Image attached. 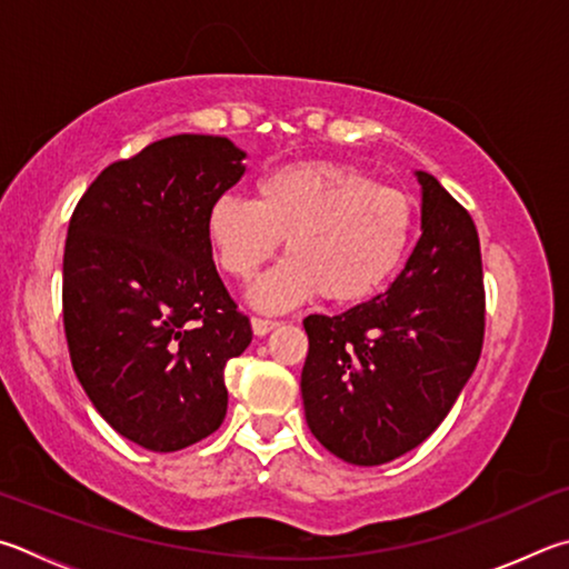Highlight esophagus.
<instances>
[{
	"label": "esophagus",
	"mask_w": 569,
	"mask_h": 569,
	"mask_svg": "<svg viewBox=\"0 0 569 569\" xmlns=\"http://www.w3.org/2000/svg\"><path fill=\"white\" fill-rule=\"evenodd\" d=\"M277 327H279V322H274V320H262V317H252V332L257 337H264L272 330H277Z\"/></svg>",
	"instance_id": "esophagus-1"
}]
</instances>
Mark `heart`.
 Here are the masks:
<instances>
[{
  "mask_svg": "<svg viewBox=\"0 0 569 569\" xmlns=\"http://www.w3.org/2000/svg\"><path fill=\"white\" fill-rule=\"evenodd\" d=\"M412 232L402 192L330 159H297L257 179L252 199L222 194L207 207L204 234L222 272L249 279L287 239V257L249 292L264 312L315 297L360 305L400 269Z\"/></svg>",
  "mask_w": 569,
  "mask_h": 569,
  "instance_id": "obj_1",
  "label": "heart"
}]
</instances>
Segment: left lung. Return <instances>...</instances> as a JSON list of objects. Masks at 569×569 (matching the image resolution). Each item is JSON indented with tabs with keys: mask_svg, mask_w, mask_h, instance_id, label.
<instances>
[{
	"mask_svg": "<svg viewBox=\"0 0 569 569\" xmlns=\"http://www.w3.org/2000/svg\"><path fill=\"white\" fill-rule=\"evenodd\" d=\"M422 187V237L382 295L342 315H310L302 402L335 457L375 467L430 437L482 352L485 287L472 217L432 174Z\"/></svg>",
	"mask_w": 569,
	"mask_h": 569,
	"instance_id": "left-lung-1",
	"label": "left lung"
}]
</instances>
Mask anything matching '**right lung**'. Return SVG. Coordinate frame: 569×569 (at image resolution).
I'll use <instances>...</instances> for the list:
<instances>
[{
	"label": "right lung",
	"instance_id": "obj_1",
	"mask_svg": "<svg viewBox=\"0 0 569 569\" xmlns=\"http://www.w3.org/2000/svg\"><path fill=\"white\" fill-rule=\"evenodd\" d=\"M227 137L174 134L109 164L69 219L64 332L79 385L129 442L177 452L227 415L224 367L252 342L217 274L207 207L244 174Z\"/></svg>",
	"mask_w": 569,
	"mask_h": 569
}]
</instances>
